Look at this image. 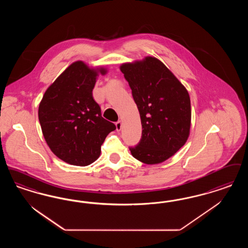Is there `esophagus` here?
<instances>
[{
	"instance_id": "obj_1",
	"label": "esophagus",
	"mask_w": 248,
	"mask_h": 248,
	"mask_svg": "<svg viewBox=\"0 0 248 248\" xmlns=\"http://www.w3.org/2000/svg\"><path fill=\"white\" fill-rule=\"evenodd\" d=\"M115 125H116V129H117V131H120V130H121V128H122V122H121V121H118V122H116Z\"/></svg>"
}]
</instances>
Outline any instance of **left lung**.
<instances>
[{"mask_svg": "<svg viewBox=\"0 0 248 248\" xmlns=\"http://www.w3.org/2000/svg\"><path fill=\"white\" fill-rule=\"evenodd\" d=\"M120 69L132 89L143 129L139 144L129 149L141 162L160 163L174 155L188 139V92L164 63L154 57L124 63Z\"/></svg>", "mask_w": 248, "mask_h": 248, "instance_id": "1", "label": "left lung"}]
</instances>
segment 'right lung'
Listing matches in <instances>:
<instances>
[{
    "instance_id": "right-lung-1",
    "label": "right lung",
    "mask_w": 248,
    "mask_h": 248,
    "mask_svg": "<svg viewBox=\"0 0 248 248\" xmlns=\"http://www.w3.org/2000/svg\"><path fill=\"white\" fill-rule=\"evenodd\" d=\"M83 62H73L46 90L39 107L40 126L50 150L76 166H87L100 155L106 137L116 126L101 116L94 100L98 73Z\"/></svg>"
}]
</instances>
